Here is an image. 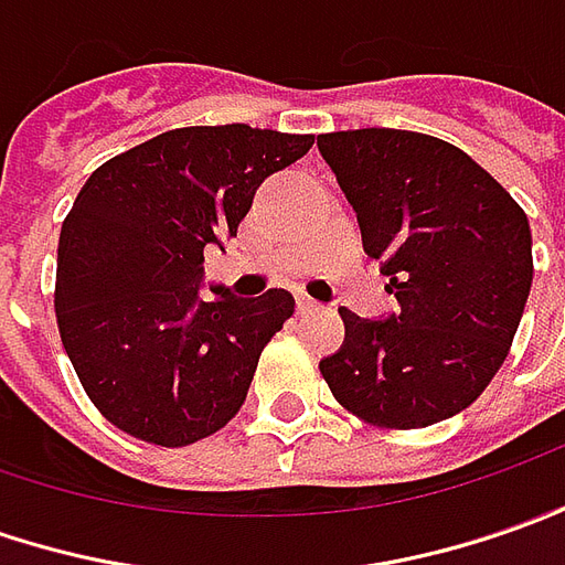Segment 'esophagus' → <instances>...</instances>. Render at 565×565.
<instances>
[{
    "mask_svg": "<svg viewBox=\"0 0 565 565\" xmlns=\"http://www.w3.org/2000/svg\"><path fill=\"white\" fill-rule=\"evenodd\" d=\"M318 309V302H315L312 297H297V312L299 315H309Z\"/></svg>",
    "mask_w": 565,
    "mask_h": 565,
    "instance_id": "1",
    "label": "esophagus"
}]
</instances>
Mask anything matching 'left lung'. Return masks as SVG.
Instances as JSON below:
<instances>
[{
	"mask_svg": "<svg viewBox=\"0 0 565 565\" xmlns=\"http://www.w3.org/2000/svg\"><path fill=\"white\" fill-rule=\"evenodd\" d=\"M318 148L398 299L386 321L340 309L347 343L321 362V377L371 427L455 417L492 383L523 318L532 287L523 206L473 157L424 132H328Z\"/></svg>",
	"mask_w": 565,
	"mask_h": 565,
	"instance_id": "left-lung-1",
	"label": "left lung"
}]
</instances>
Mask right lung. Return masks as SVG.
I'll return each mask as SVG.
<instances>
[{
  "instance_id": "obj_1",
  "label": "right lung",
  "mask_w": 565,
  "mask_h": 565,
  "mask_svg": "<svg viewBox=\"0 0 565 565\" xmlns=\"http://www.w3.org/2000/svg\"><path fill=\"white\" fill-rule=\"evenodd\" d=\"M315 136L182 126L92 172L57 237L55 315L76 377L114 427L182 448L241 412L266 343L297 302L287 290L198 299L203 247L225 244L256 188Z\"/></svg>"
}]
</instances>
